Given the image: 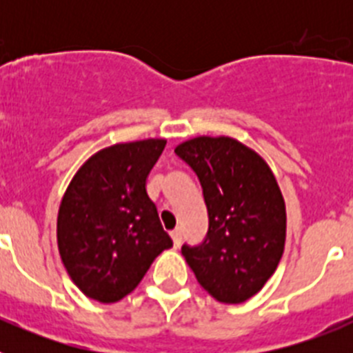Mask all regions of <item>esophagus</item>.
<instances>
[{
    "label": "esophagus",
    "instance_id": "1",
    "mask_svg": "<svg viewBox=\"0 0 353 353\" xmlns=\"http://www.w3.org/2000/svg\"><path fill=\"white\" fill-rule=\"evenodd\" d=\"M171 239H173L174 248H179V245L182 244V232H180V230H174V232H171Z\"/></svg>",
    "mask_w": 353,
    "mask_h": 353
}]
</instances>
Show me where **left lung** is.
Segmentation results:
<instances>
[{"instance_id": "obj_1", "label": "left lung", "mask_w": 353, "mask_h": 353, "mask_svg": "<svg viewBox=\"0 0 353 353\" xmlns=\"http://www.w3.org/2000/svg\"><path fill=\"white\" fill-rule=\"evenodd\" d=\"M174 154L198 174L208 210V232L182 245L196 279L212 297L240 304L276 272L285 251L286 208L269 164L228 136H199Z\"/></svg>"}]
</instances>
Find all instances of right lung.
Masks as SVG:
<instances>
[{"instance_id": "add662e5", "label": "right lung", "mask_w": 353, "mask_h": 353, "mask_svg": "<svg viewBox=\"0 0 353 353\" xmlns=\"http://www.w3.org/2000/svg\"><path fill=\"white\" fill-rule=\"evenodd\" d=\"M164 146L166 139L108 146L68 183L58 210V249L72 281L93 301L111 304L129 295L173 245L146 194Z\"/></svg>"}]
</instances>
